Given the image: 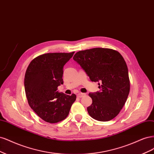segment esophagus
Wrapping results in <instances>:
<instances>
[{
    "label": "esophagus",
    "mask_w": 154,
    "mask_h": 154,
    "mask_svg": "<svg viewBox=\"0 0 154 154\" xmlns=\"http://www.w3.org/2000/svg\"><path fill=\"white\" fill-rule=\"evenodd\" d=\"M86 95V93H79L77 94V97H79V98H81L84 96Z\"/></svg>",
    "instance_id": "1"
}]
</instances>
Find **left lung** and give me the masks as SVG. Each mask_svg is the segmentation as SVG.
I'll list each match as a JSON object with an SVG mask.
<instances>
[{"label":"left lung","mask_w":154,"mask_h":154,"mask_svg":"<svg viewBox=\"0 0 154 154\" xmlns=\"http://www.w3.org/2000/svg\"><path fill=\"white\" fill-rule=\"evenodd\" d=\"M73 60L80 64L92 82H98L100 91L89 93L92 103L87 110L100 122L115 118L127 101L130 80L125 61L118 51L93 48L77 52Z\"/></svg>","instance_id":"1"}]
</instances>
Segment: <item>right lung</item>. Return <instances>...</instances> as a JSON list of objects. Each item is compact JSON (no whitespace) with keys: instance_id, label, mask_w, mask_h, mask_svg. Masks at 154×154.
<instances>
[{"instance_id":"add662e5","label":"right lung","mask_w":154,"mask_h":154,"mask_svg":"<svg viewBox=\"0 0 154 154\" xmlns=\"http://www.w3.org/2000/svg\"><path fill=\"white\" fill-rule=\"evenodd\" d=\"M75 52L47 53L31 61L24 78V87L29 105L45 122L55 123L64 120L76 95H67L57 91L63 84V66Z\"/></svg>"}]
</instances>
